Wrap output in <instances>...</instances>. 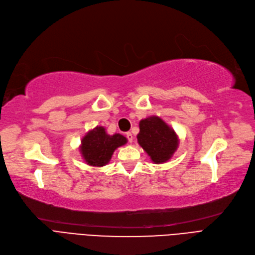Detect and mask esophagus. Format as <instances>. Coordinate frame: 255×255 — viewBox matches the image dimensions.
Masks as SVG:
<instances>
[{
	"instance_id": "1",
	"label": "esophagus",
	"mask_w": 255,
	"mask_h": 255,
	"mask_svg": "<svg viewBox=\"0 0 255 255\" xmlns=\"http://www.w3.org/2000/svg\"><path fill=\"white\" fill-rule=\"evenodd\" d=\"M126 137H127V139L129 140V142H132V140H133V135H132L131 132H127V133H126Z\"/></svg>"
}]
</instances>
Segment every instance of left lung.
<instances>
[{
	"mask_svg": "<svg viewBox=\"0 0 255 255\" xmlns=\"http://www.w3.org/2000/svg\"><path fill=\"white\" fill-rule=\"evenodd\" d=\"M139 146L154 163L168 161L178 148L179 139L173 128L158 117H148L139 122Z\"/></svg>",
	"mask_w": 255,
	"mask_h": 255,
	"instance_id": "8db88e82",
	"label": "left lung"
}]
</instances>
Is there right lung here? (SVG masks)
<instances>
[{
    "label": "right lung",
    "mask_w": 255,
    "mask_h": 255,
    "mask_svg": "<svg viewBox=\"0 0 255 255\" xmlns=\"http://www.w3.org/2000/svg\"><path fill=\"white\" fill-rule=\"evenodd\" d=\"M126 142L127 138L122 134L109 135L104 127L97 126L82 138L80 152L87 164L92 167H104L112 159L115 150Z\"/></svg>",
    "instance_id": "add662e5"
}]
</instances>
